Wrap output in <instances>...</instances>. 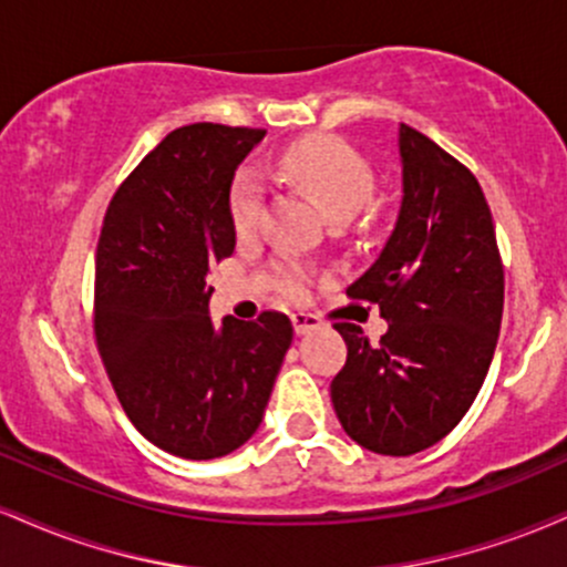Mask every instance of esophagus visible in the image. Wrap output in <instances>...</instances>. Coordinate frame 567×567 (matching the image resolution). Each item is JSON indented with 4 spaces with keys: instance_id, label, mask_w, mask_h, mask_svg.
Wrapping results in <instances>:
<instances>
[{
    "instance_id": "34e87169",
    "label": "esophagus",
    "mask_w": 567,
    "mask_h": 567,
    "mask_svg": "<svg viewBox=\"0 0 567 567\" xmlns=\"http://www.w3.org/2000/svg\"><path fill=\"white\" fill-rule=\"evenodd\" d=\"M290 320H292V330H296L298 336L311 333V330H317L322 324L320 317L306 315V311H296V315H290Z\"/></svg>"
}]
</instances>
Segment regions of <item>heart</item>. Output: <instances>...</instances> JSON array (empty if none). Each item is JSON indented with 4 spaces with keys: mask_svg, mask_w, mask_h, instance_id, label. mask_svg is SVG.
<instances>
[{
    "mask_svg": "<svg viewBox=\"0 0 567 567\" xmlns=\"http://www.w3.org/2000/svg\"><path fill=\"white\" fill-rule=\"evenodd\" d=\"M279 167L296 186L315 194L333 220L349 218L370 199L375 171L370 159L347 138L338 135H309L290 143L279 157ZM229 220L239 237H250L264 220V184L252 167H239L229 186ZM271 285L288 301L309 292L311 269L292 256L271 264Z\"/></svg>",
    "mask_w": 567,
    "mask_h": 567,
    "instance_id": "1",
    "label": "heart"
}]
</instances>
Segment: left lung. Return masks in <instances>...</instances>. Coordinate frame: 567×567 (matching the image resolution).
<instances>
[{
  "mask_svg": "<svg viewBox=\"0 0 567 567\" xmlns=\"http://www.w3.org/2000/svg\"><path fill=\"white\" fill-rule=\"evenodd\" d=\"M402 205L379 261L347 290L379 303L389 330L370 343L336 322L347 365L330 383L343 432L381 455H413L464 419L496 351L504 264L491 207L466 165L400 127Z\"/></svg>",
  "mask_w": 567,
  "mask_h": 567,
  "instance_id": "obj_1",
  "label": "left lung"
}]
</instances>
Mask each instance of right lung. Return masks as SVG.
<instances>
[{
    "label": "right lung",
    "instance_id": "add662e5",
    "mask_svg": "<svg viewBox=\"0 0 567 567\" xmlns=\"http://www.w3.org/2000/svg\"><path fill=\"white\" fill-rule=\"evenodd\" d=\"M266 130H173L122 181L95 250V343L116 400L152 445L220 458L256 434L292 341L282 311L213 328L205 282L237 234L229 186Z\"/></svg>",
    "mask_w": 567,
    "mask_h": 567
}]
</instances>
